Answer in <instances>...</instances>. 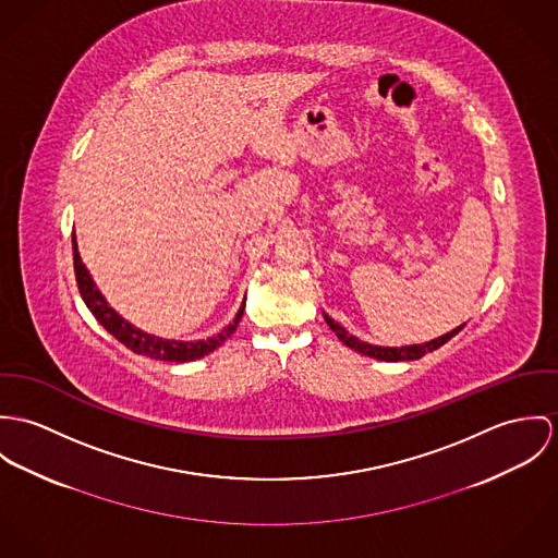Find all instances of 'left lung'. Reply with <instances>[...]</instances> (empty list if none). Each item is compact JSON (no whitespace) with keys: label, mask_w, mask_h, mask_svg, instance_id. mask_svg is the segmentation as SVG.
Instances as JSON below:
<instances>
[{"label":"left lung","mask_w":558,"mask_h":558,"mask_svg":"<svg viewBox=\"0 0 558 558\" xmlns=\"http://www.w3.org/2000/svg\"><path fill=\"white\" fill-rule=\"evenodd\" d=\"M325 320H327L329 329L336 331V336H338L347 347H351V349H355L357 353H364V355H368V357L383 360V362H413V360H420V357H424L426 353H433L438 347H442L447 340H451V338L464 327V325H460V327H456L453 331H449V333H445V336H440V338H434V340L426 342V344H409V347L391 349V347H374V344H368V342H362L360 338L351 336L344 327H340V325H338L331 316H327V314H325Z\"/></svg>","instance_id":"left-lung-1"}]
</instances>
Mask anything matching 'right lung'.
Wrapping results in <instances>:
<instances>
[{"label": "right lung", "mask_w": 558, "mask_h": 558, "mask_svg": "<svg viewBox=\"0 0 558 558\" xmlns=\"http://www.w3.org/2000/svg\"><path fill=\"white\" fill-rule=\"evenodd\" d=\"M72 256H74V276H76V287L78 293L85 302V306L92 310V314L98 318V323L111 333L116 336L124 347H128L132 353L136 355H145L149 360H158V362H192L198 357L209 355L211 351H216L225 340H229L233 336V331L240 325V318L246 308V302L242 304L240 312L235 314L233 323H229V327H225V331H220L214 338L207 340H198V342H180V340H165L158 336H149L136 327H132L128 320H124L116 310L107 304V300L100 295V291L96 289L89 271L85 269L78 250H76V240L72 233Z\"/></svg>", "instance_id": "add662e5"}]
</instances>
